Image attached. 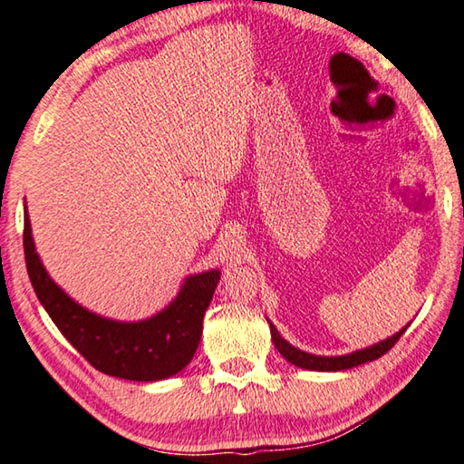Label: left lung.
Returning a JSON list of instances; mask_svg holds the SVG:
<instances>
[{
	"label": "left lung",
	"instance_id": "obj_1",
	"mask_svg": "<svg viewBox=\"0 0 464 464\" xmlns=\"http://www.w3.org/2000/svg\"><path fill=\"white\" fill-rule=\"evenodd\" d=\"M267 323H269V320H267ZM406 328L408 326H403L400 333H395L393 336H390V339L373 344V347L361 349V351L349 353V355H341V357H320V355H313V353H304V351H300L296 347H292L288 341L282 339L280 333H277V328L272 323H269V331H272V341L276 344V349L280 351V355L285 361H290L292 365L302 367V369H310V372H343V369H351V367L369 363V361H375L382 355H385V353L400 341V336L406 333Z\"/></svg>",
	"mask_w": 464,
	"mask_h": 464
}]
</instances>
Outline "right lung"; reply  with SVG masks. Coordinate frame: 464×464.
Wrapping results in <instances>:
<instances>
[{
    "instance_id": "add662e5",
    "label": "right lung",
    "mask_w": 464,
    "mask_h": 464,
    "mask_svg": "<svg viewBox=\"0 0 464 464\" xmlns=\"http://www.w3.org/2000/svg\"><path fill=\"white\" fill-rule=\"evenodd\" d=\"M24 256L34 292L48 316L101 373L130 382H158L182 372L195 357L203 318L221 277L218 269L190 276L172 304L156 316L117 323L89 313L50 280L34 247L28 213L24 215Z\"/></svg>"
}]
</instances>
